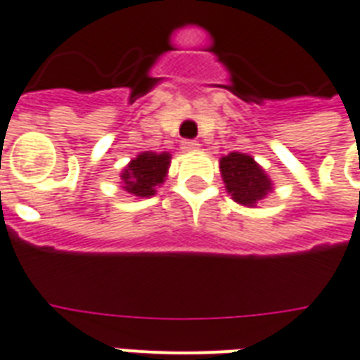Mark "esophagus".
Segmentation results:
<instances>
[{
    "instance_id": "1",
    "label": "esophagus",
    "mask_w": 360,
    "mask_h": 360,
    "mask_svg": "<svg viewBox=\"0 0 360 360\" xmlns=\"http://www.w3.org/2000/svg\"><path fill=\"white\" fill-rule=\"evenodd\" d=\"M198 143H196V141H188V139H185V141H181V148H183V150H185V153H194V150H198Z\"/></svg>"
}]
</instances>
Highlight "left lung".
<instances>
[{"mask_svg": "<svg viewBox=\"0 0 360 360\" xmlns=\"http://www.w3.org/2000/svg\"><path fill=\"white\" fill-rule=\"evenodd\" d=\"M219 169L227 193L240 206H255L273 191V181L269 179L265 169L244 153H229L223 156L219 160Z\"/></svg>", "mask_w": 360, "mask_h": 360, "instance_id": "8db88e82", "label": "left lung"}]
</instances>
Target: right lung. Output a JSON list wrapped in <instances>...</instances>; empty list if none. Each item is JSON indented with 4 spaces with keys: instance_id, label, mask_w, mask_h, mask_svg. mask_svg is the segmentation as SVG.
Masks as SVG:
<instances>
[{
    "instance_id": "obj_1",
    "label": "right lung",
    "mask_w": 360,
    "mask_h": 360,
    "mask_svg": "<svg viewBox=\"0 0 360 360\" xmlns=\"http://www.w3.org/2000/svg\"><path fill=\"white\" fill-rule=\"evenodd\" d=\"M172 162L169 153H141L133 158L122 172V188L137 198H148L156 194V187H160L167 177V167Z\"/></svg>"
}]
</instances>
